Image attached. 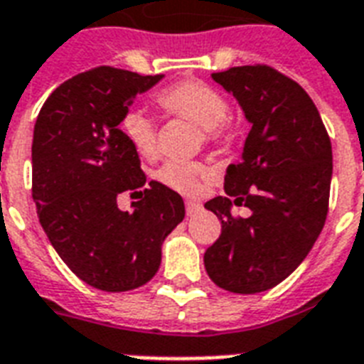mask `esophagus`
I'll list each match as a JSON object with an SVG mask.
<instances>
[{"mask_svg":"<svg viewBox=\"0 0 364 364\" xmlns=\"http://www.w3.org/2000/svg\"><path fill=\"white\" fill-rule=\"evenodd\" d=\"M201 208H203L201 203H197V201H186V213H188V216H193V214L199 213Z\"/></svg>","mask_w":364,"mask_h":364,"instance_id":"1","label":"esophagus"}]
</instances>
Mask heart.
Segmentation results:
<instances>
[{"mask_svg": "<svg viewBox=\"0 0 364 364\" xmlns=\"http://www.w3.org/2000/svg\"><path fill=\"white\" fill-rule=\"evenodd\" d=\"M163 112L178 115L203 129L207 142H216L226 134L228 102L214 87L201 81H182L157 95ZM121 132L138 156H156V123L142 109H129L121 119ZM205 168L197 163L168 161L157 171V180L182 193H193Z\"/></svg>", "mask_w": 364, "mask_h": 364, "instance_id": "heart-1", "label": "heart"}]
</instances>
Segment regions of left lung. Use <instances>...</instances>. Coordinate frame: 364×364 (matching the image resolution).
<instances>
[{"label":"left lung","instance_id":"left-lung-1","mask_svg":"<svg viewBox=\"0 0 364 364\" xmlns=\"http://www.w3.org/2000/svg\"><path fill=\"white\" fill-rule=\"evenodd\" d=\"M213 80L237 100L250 131L241 161L226 171V196L205 203L222 220L205 269L220 289L256 294L289 277L325 226L331 138L308 92L273 68H230ZM241 204L249 219L231 214Z\"/></svg>","mask_w":364,"mask_h":364}]
</instances>
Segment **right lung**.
Here are the masks:
<instances>
[{
	"instance_id": "obj_1",
	"label": "right lung",
	"mask_w": 364,
	"mask_h": 364,
	"mask_svg": "<svg viewBox=\"0 0 364 364\" xmlns=\"http://www.w3.org/2000/svg\"><path fill=\"white\" fill-rule=\"evenodd\" d=\"M163 77L95 68L50 92L33 127L39 224L64 264L106 292L148 283L161 264L163 241L184 220L176 191L159 182L144 190L138 154L119 129L138 95ZM123 191L141 193L132 211L117 207Z\"/></svg>"
}]
</instances>
